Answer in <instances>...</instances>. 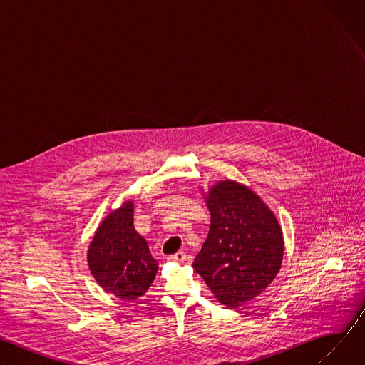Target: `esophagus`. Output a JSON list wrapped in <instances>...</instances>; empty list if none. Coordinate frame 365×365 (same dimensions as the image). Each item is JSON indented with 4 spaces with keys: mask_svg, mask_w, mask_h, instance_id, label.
Returning a JSON list of instances; mask_svg holds the SVG:
<instances>
[{
    "mask_svg": "<svg viewBox=\"0 0 365 365\" xmlns=\"http://www.w3.org/2000/svg\"><path fill=\"white\" fill-rule=\"evenodd\" d=\"M186 259V252L183 251H178L176 254L169 255V262H176V263H183Z\"/></svg>",
    "mask_w": 365,
    "mask_h": 365,
    "instance_id": "esophagus-1",
    "label": "esophagus"
}]
</instances>
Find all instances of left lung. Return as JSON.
<instances>
[{
	"mask_svg": "<svg viewBox=\"0 0 365 365\" xmlns=\"http://www.w3.org/2000/svg\"><path fill=\"white\" fill-rule=\"evenodd\" d=\"M211 227L193 269L215 297L237 307L274 280L283 259V234L273 212L248 187L222 180L206 197Z\"/></svg>",
	"mask_w": 365,
	"mask_h": 365,
	"instance_id": "1",
	"label": "left lung"
}]
</instances>
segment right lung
Returning <instances> with one entry per match:
<instances>
[{
    "label": "right lung",
    "instance_id": "obj_1",
    "mask_svg": "<svg viewBox=\"0 0 365 365\" xmlns=\"http://www.w3.org/2000/svg\"><path fill=\"white\" fill-rule=\"evenodd\" d=\"M88 264L99 286L120 299L134 300L147 292L159 264L134 230L131 200L99 225L89 245Z\"/></svg>",
    "mask_w": 365,
    "mask_h": 365
}]
</instances>
